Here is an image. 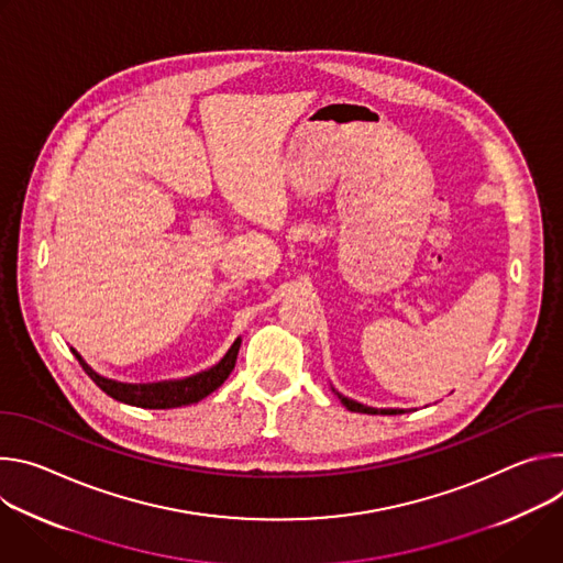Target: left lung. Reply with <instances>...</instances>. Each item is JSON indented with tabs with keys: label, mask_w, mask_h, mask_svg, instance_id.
<instances>
[{
	"label": "left lung",
	"mask_w": 563,
	"mask_h": 563,
	"mask_svg": "<svg viewBox=\"0 0 563 563\" xmlns=\"http://www.w3.org/2000/svg\"><path fill=\"white\" fill-rule=\"evenodd\" d=\"M333 391H335V396L342 400V405L349 409V411H357V413H383V416H396V413H405L407 409H376V407H368V405H362V402H357V400H353V398H346V396H342L335 387H331Z\"/></svg>",
	"instance_id": "8db88e82"
}]
</instances>
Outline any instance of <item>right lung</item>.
I'll return each mask as SVG.
<instances>
[{
    "mask_svg": "<svg viewBox=\"0 0 563 563\" xmlns=\"http://www.w3.org/2000/svg\"><path fill=\"white\" fill-rule=\"evenodd\" d=\"M239 346H241V338H236L228 349V353L210 368H203L195 373V376H187V378L158 380V383H120V380L104 378L85 362V357L76 349L71 351L76 360L82 364V368L87 371V376L113 400L132 405V407H143V409H174L183 405H195L206 396H210L214 389H219L230 376V371L234 368Z\"/></svg>",
    "mask_w": 563,
    "mask_h": 563,
    "instance_id": "1",
    "label": "right lung"
}]
</instances>
